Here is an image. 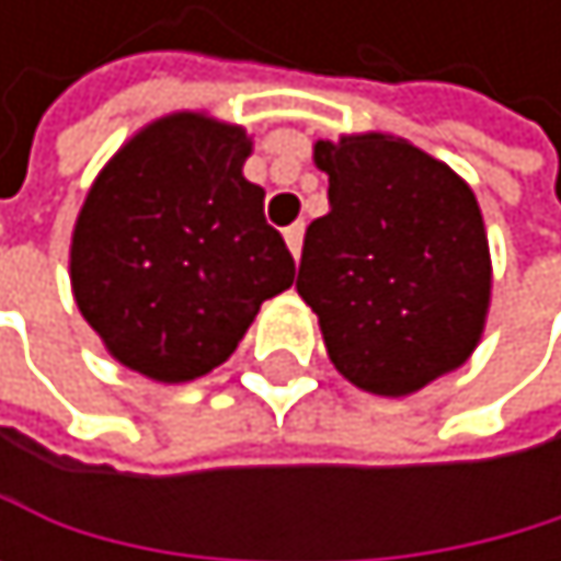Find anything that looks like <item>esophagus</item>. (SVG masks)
Instances as JSON below:
<instances>
[{
	"label": "esophagus",
	"instance_id": "esophagus-1",
	"mask_svg": "<svg viewBox=\"0 0 561 561\" xmlns=\"http://www.w3.org/2000/svg\"><path fill=\"white\" fill-rule=\"evenodd\" d=\"M302 231H306L302 221H296V225H289V228L283 231V234H286V245H289V252H293V259L302 255Z\"/></svg>",
	"mask_w": 561,
	"mask_h": 561
}]
</instances>
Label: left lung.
Segmentation results:
<instances>
[{"mask_svg":"<svg viewBox=\"0 0 561 561\" xmlns=\"http://www.w3.org/2000/svg\"><path fill=\"white\" fill-rule=\"evenodd\" d=\"M330 211L306 228L296 289L336 370L407 397L458 370L481 343L491 252L474 191L393 134L316 140Z\"/></svg>","mask_w":561,"mask_h":561,"instance_id":"8db88e82","label":"left lung"}]
</instances>
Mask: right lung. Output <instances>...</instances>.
<instances>
[{
    "instance_id": "right-lung-1",
    "label": "right lung",
    "mask_w": 561,
    "mask_h": 561,
    "mask_svg": "<svg viewBox=\"0 0 561 561\" xmlns=\"http://www.w3.org/2000/svg\"><path fill=\"white\" fill-rule=\"evenodd\" d=\"M252 137L205 111L140 127L90 184L70 242L77 309L127 370L187 383L221 366L296 262L242 168Z\"/></svg>"
}]
</instances>
